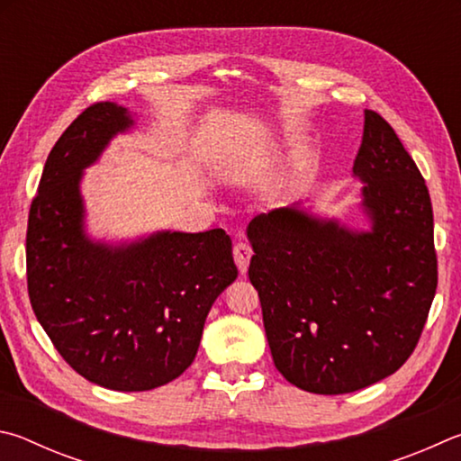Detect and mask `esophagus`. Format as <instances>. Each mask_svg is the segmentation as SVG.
<instances>
[{
	"instance_id": "34e87169",
	"label": "esophagus",
	"mask_w": 461,
	"mask_h": 461,
	"mask_svg": "<svg viewBox=\"0 0 461 461\" xmlns=\"http://www.w3.org/2000/svg\"><path fill=\"white\" fill-rule=\"evenodd\" d=\"M232 255H235V263H237L239 271L245 276L247 269H249V261H251L253 249L249 247L247 243H237L235 247H232Z\"/></svg>"
}]
</instances>
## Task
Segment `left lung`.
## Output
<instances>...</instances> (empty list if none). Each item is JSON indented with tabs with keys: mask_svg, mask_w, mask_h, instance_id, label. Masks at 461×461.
I'll return each mask as SVG.
<instances>
[{
	"mask_svg": "<svg viewBox=\"0 0 461 461\" xmlns=\"http://www.w3.org/2000/svg\"><path fill=\"white\" fill-rule=\"evenodd\" d=\"M368 232L277 208L249 224V279L259 292L276 368L297 389L344 394L405 365L438 289L433 208L394 129L365 111L354 161Z\"/></svg>",
	"mask_w": 461,
	"mask_h": 461,
	"instance_id": "obj_1",
	"label": "left lung"
}]
</instances>
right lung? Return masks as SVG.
I'll return each instance as SVG.
<instances>
[{"label":"right lung","mask_w":461,"mask_h":461,"mask_svg":"<svg viewBox=\"0 0 461 461\" xmlns=\"http://www.w3.org/2000/svg\"><path fill=\"white\" fill-rule=\"evenodd\" d=\"M131 125L109 101L72 121L46 159L26 232L32 310L68 366L111 391H151L180 376L214 300L239 276L222 229L121 247L85 237L80 176Z\"/></svg>","instance_id":"1"}]
</instances>
